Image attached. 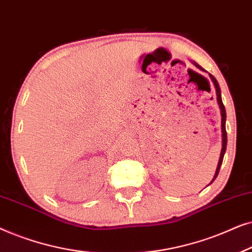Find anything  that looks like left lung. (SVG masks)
I'll use <instances>...</instances> for the list:
<instances>
[{
	"label": "left lung",
	"instance_id": "left-lung-1",
	"mask_svg": "<svg viewBox=\"0 0 252 252\" xmlns=\"http://www.w3.org/2000/svg\"><path fill=\"white\" fill-rule=\"evenodd\" d=\"M195 66H197L198 68H203L199 66L198 64L194 63ZM210 78H211V80L213 82V85H215V88H216V94H217V102H218L219 104V108H220V112H221V133H222V148H221V153H220V157H219V161H218V165H217V170H216V173H215V177H213L212 181L210 182L209 185H211L213 181L216 180V178L218 177L219 174V171H220V166H221L222 164V159H223V155L226 153V146H227V133H226V110H225V105H223L222 103V99H221V92H220V87H219V84L218 81L216 80V78L213 77L212 74H210ZM208 185V186H209Z\"/></svg>",
	"mask_w": 252,
	"mask_h": 252
}]
</instances>
